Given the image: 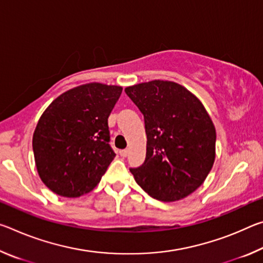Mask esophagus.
<instances>
[{
  "label": "esophagus",
  "instance_id": "1",
  "mask_svg": "<svg viewBox=\"0 0 263 263\" xmlns=\"http://www.w3.org/2000/svg\"><path fill=\"white\" fill-rule=\"evenodd\" d=\"M119 154H121V157L125 158V157H127V155H128V149H122V151H119Z\"/></svg>",
  "mask_w": 263,
  "mask_h": 263
}]
</instances>
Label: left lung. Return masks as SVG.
Here are the masks:
<instances>
[{"mask_svg":"<svg viewBox=\"0 0 263 263\" xmlns=\"http://www.w3.org/2000/svg\"><path fill=\"white\" fill-rule=\"evenodd\" d=\"M144 115L147 136L144 163L130 168L151 197L174 202L206 179L215 162L216 130L205 108L184 87L154 80L125 89Z\"/></svg>","mask_w":263,"mask_h":263,"instance_id":"obj_1","label":"left lung"}]
</instances>
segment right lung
Segmentation results:
<instances>
[{"label":"right lung","instance_id":"1","mask_svg":"<svg viewBox=\"0 0 263 263\" xmlns=\"http://www.w3.org/2000/svg\"><path fill=\"white\" fill-rule=\"evenodd\" d=\"M122 90L83 84L60 95L42 115L32 147L38 174L53 193L79 197L101 181L116 157L108 118Z\"/></svg>","mask_w":263,"mask_h":263}]
</instances>
